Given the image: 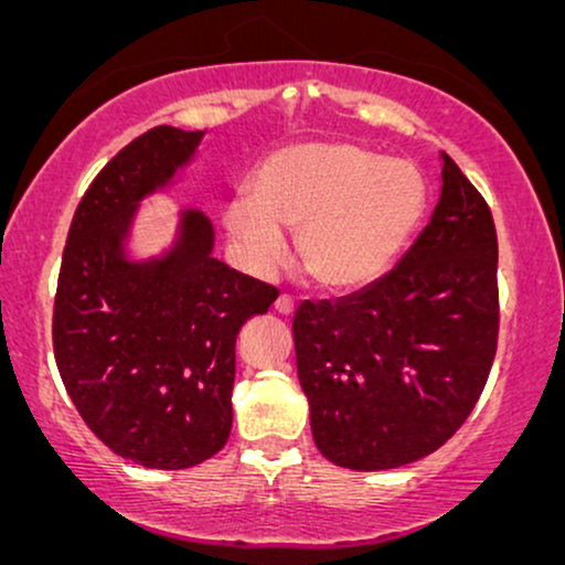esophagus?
<instances>
[{
	"instance_id": "esophagus-1",
	"label": "esophagus",
	"mask_w": 565,
	"mask_h": 565,
	"mask_svg": "<svg viewBox=\"0 0 565 565\" xmlns=\"http://www.w3.org/2000/svg\"><path fill=\"white\" fill-rule=\"evenodd\" d=\"M275 308H277V311H280L282 316H290L292 311H296V298H292L290 292H282V296H277Z\"/></svg>"
}]
</instances>
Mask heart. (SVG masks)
Segmentation results:
<instances>
[{
  "label": "heart",
  "instance_id": "1",
  "mask_svg": "<svg viewBox=\"0 0 565 565\" xmlns=\"http://www.w3.org/2000/svg\"><path fill=\"white\" fill-rule=\"evenodd\" d=\"M424 203V180L408 161L347 141H300L262 159L252 195L231 198L223 221L252 273L280 265L290 228L306 273L323 288L350 290L396 262Z\"/></svg>",
  "mask_w": 565,
  "mask_h": 565
}]
</instances>
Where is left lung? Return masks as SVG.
I'll return each mask as SVG.
<instances>
[{"mask_svg":"<svg viewBox=\"0 0 565 565\" xmlns=\"http://www.w3.org/2000/svg\"><path fill=\"white\" fill-rule=\"evenodd\" d=\"M443 159V195L404 259L352 296L306 300L292 319L316 447L342 468L435 452L473 412L497 358V226Z\"/></svg>","mask_w":565,"mask_h":565,"instance_id":"obj_1","label":"left lung"}]
</instances>
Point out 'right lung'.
<instances>
[{"label": "right lung", "mask_w": 565, "mask_h": 565, "mask_svg": "<svg viewBox=\"0 0 565 565\" xmlns=\"http://www.w3.org/2000/svg\"><path fill=\"white\" fill-rule=\"evenodd\" d=\"M200 136L157 126L99 169L68 226L53 298V354L68 398L99 443L143 468H190L226 445L236 337L280 296L211 257L213 228L195 211L169 257L122 259L136 200L161 188Z\"/></svg>", "instance_id": "right-lung-1"}]
</instances>
